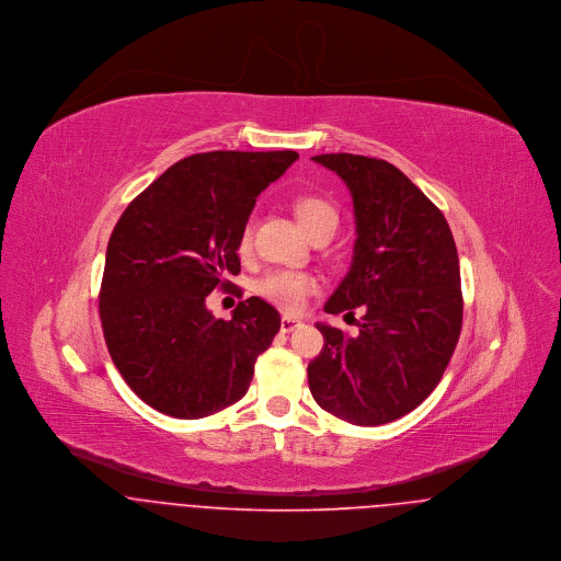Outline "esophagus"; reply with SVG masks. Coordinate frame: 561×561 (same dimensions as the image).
Returning a JSON list of instances; mask_svg holds the SVG:
<instances>
[{"mask_svg": "<svg viewBox=\"0 0 561 561\" xmlns=\"http://www.w3.org/2000/svg\"><path fill=\"white\" fill-rule=\"evenodd\" d=\"M298 325H300V321L294 320V318H283L280 320V332H294Z\"/></svg>", "mask_w": 561, "mask_h": 561, "instance_id": "esophagus-1", "label": "esophagus"}]
</instances>
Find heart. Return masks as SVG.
<instances>
[{
    "mask_svg": "<svg viewBox=\"0 0 561 561\" xmlns=\"http://www.w3.org/2000/svg\"><path fill=\"white\" fill-rule=\"evenodd\" d=\"M296 216L300 225L307 229L309 236H316L325 227L336 229V209L320 196H300L294 203ZM252 248V222H245L241 227L240 238H238V250L241 254L250 252ZM254 291L278 307L285 313H298L307 298L318 291V280L316 276L307 272H296V270H272L265 276H261L254 283Z\"/></svg>",
    "mask_w": 561,
    "mask_h": 561,
    "instance_id": "obj_1",
    "label": "heart"
}]
</instances>
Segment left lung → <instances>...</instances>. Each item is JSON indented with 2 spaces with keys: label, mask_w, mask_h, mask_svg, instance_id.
<instances>
[{
  "label": "left lung",
  "mask_w": 561,
  "mask_h": 561,
  "mask_svg": "<svg viewBox=\"0 0 561 561\" xmlns=\"http://www.w3.org/2000/svg\"><path fill=\"white\" fill-rule=\"evenodd\" d=\"M354 201L350 272L325 313L363 311L358 334L316 323L323 350L309 365L321 408L352 425L396 421L440 382L462 330L460 261L440 209L393 163L316 156Z\"/></svg>",
  "instance_id": "obj_1"
}]
</instances>
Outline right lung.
<instances>
[{"instance_id": "1", "label": "right lung", "mask_w": 561, "mask_h": 561, "mask_svg": "<svg viewBox=\"0 0 561 561\" xmlns=\"http://www.w3.org/2000/svg\"><path fill=\"white\" fill-rule=\"evenodd\" d=\"M296 151H211L170 165L138 194L107 241L99 316L110 356L129 389L176 419H203L240 401L254 360L280 328L252 296L233 320L205 298L236 287L238 238L256 196Z\"/></svg>"}]
</instances>
